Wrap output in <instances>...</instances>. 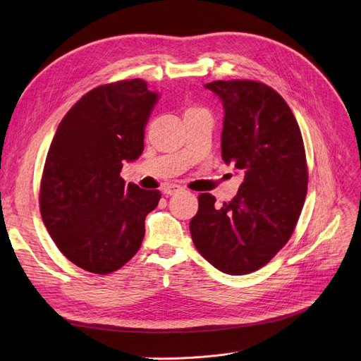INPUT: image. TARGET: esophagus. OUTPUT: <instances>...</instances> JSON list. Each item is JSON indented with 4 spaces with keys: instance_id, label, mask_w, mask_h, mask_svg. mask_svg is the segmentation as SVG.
Listing matches in <instances>:
<instances>
[{
    "instance_id": "esophagus-1",
    "label": "esophagus",
    "mask_w": 361,
    "mask_h": 361,
    "mask_svg": "<svg viewBox=\"0 0 361 361\" xmlns=\"http://www.w3.org/2000/svg\"><path fill=\"white\" fill-rule=\"evenodd\" d=\"M162 191H164V194L173 195V194H176V192L182 191V188L179 187V185H173V183H170V185H166V187L162 188Z\"/></svg>"
}]
</instances>
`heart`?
<instances>
[{
    "instance_id": "b5f03b06",
    "label": "heart",
    "mask_w": 361,
    "mask_h": 361,
    "mask_svg": "<svg viewBox=\"0 0 361 361\" xmlns=\"http://www.w3.org/2000/svg\"><path fill=\"white\" fill-rule=\"evenodd\" d=\"M191 110H195V108H191ZM191 110H188V111H191Z\"/></svg>"
}]
</instances>
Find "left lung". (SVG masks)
Returning <instances> with one entry per match:
<instances>
[{
  "mask_svg": "<svg viewBox=\"0 0 361 361\" xmlns=\"http://www.w3.org/2000/svg\"><path fill=\"white\" fill-rule=\"evenodd\" d=\"M223 104L221 157L244 173L235 197L218 206L199 195L190 221L192 243L216 269L253 272L285 247L307 194V162L300 126L285 99L248 80L204 84Z\"/></svg>",
  "mask_w": 361,
  "mask_h": 361,
  "instance_id": "8db88e82",
  "label": "left lung"
}]
</instances>
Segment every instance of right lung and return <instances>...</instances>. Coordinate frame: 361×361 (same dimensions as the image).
<instances>
[{
    "label": "right lung",
    "mask_w": 361,
    "mask_h": 361,
    "mask_svg": "<svg viewBox=\"0 0 361 361\" xmlns=\"http://www.w3.org/2000/svg\"><path fill=\"white\" fill-rule=\"evenodd\" d=\"M159 94L143 80L99 85L63 117L43 169L40 214L72 264L110 274L133 257L145 238L146 215L161 199L120 178L138 159L145 128Z\"/></svg>",
    "instance_id": "add662e5"
}]
</instances>
